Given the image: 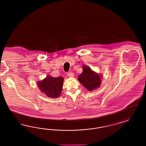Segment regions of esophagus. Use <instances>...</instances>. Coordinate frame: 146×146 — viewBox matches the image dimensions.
<instances>
[{
    "label": "esophagus",
    "instance_id": "esophagus-1",
    "mask_svg": "<svg viewBox=\"0 0 146 146\" xmlns=\"http://www.w3.org/2000/svg\"><path fill=\"white\" fill-rule=\"evenodd\" d=\"M67 76H68V77H70V78H73V76H74V73L72 72H68L67 73Z\"/></svg>",
    "mask_w": 146,
    "mask_h": 146
}]
</instances>
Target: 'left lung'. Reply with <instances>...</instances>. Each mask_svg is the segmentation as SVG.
Returning a JSON list of instances; mask_svg holds the SVG:
<instances>
[{"label": "left lung", "mask_w": 146, "mask_h": 146, "mask_svg": "<svg viewBox=\"0 0 146 146\" xmlns=\"http://www.w3.org/2000/svg\"><path fill=\"white\" fill-rule=\"evenodd\" d=\"M83 72L78 76V80L89 91L98 88L101 84V76L93 71L87 66L82 67Z\"/></svg>", "instance_id": "1"}]
</instances>
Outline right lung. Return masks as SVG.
Returning <instances> with one entry per match:
<instances>
[{"label": "right lung", "instance_id": "1", "mask_svg": "<svg viewBox=\"0 0 146 146\" xmlns=\"http://www.w3.org/2000/svg\"><path fill=\"white\" fill-rule=\"evenodd\" d=\"M64 80L62 77L54 78L48 76L41 81L38 82L37 84L40 91L46 96L52 98H57L61 93Z\"/></svg>", "mask_w": 146, "mask_h": 146}]
</instances>
